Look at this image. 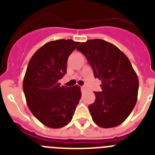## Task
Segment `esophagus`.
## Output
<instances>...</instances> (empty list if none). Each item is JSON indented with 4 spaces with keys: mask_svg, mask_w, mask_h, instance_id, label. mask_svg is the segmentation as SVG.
<instances>
[{
    "mask_svg": "<svg viewBox=\"0 0 155 155\" xmlns=\"http://www.w3.org/2000/svg\"><path fill=\"white\" fill-rule=\"evenodd\" d=\"M81 90H84V89H85V87H84V86H81Z\"/></svg>",
    "mask_w": 155,
    "mask_h": 155,
    "instance_id": "1",
    "label": "esophagus"
}]
</instances>
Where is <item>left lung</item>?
<instances>
[{
	"label": "left lung",
	"mask_w": 155,
	"mask_h": 155,
	"mask_svg": "<svg viewBox=\"0 0 155 155\" xmlns=\"http://www.w3.org/2000/svg\"><path fill=\"white\" fill-rule=\"evenodd\" d=\"M86 57L94 76L102 81V91L94 92L88 106L93 121L102 128L124 123L137 100L139 81L130 61L118 47L107 41L87 40L77 48Z\"/></svg>",
	"instance_id": "8db88e82"
}]
</instances>
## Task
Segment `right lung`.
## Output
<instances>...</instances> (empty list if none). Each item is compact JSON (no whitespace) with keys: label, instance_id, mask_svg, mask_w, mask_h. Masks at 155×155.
Masks as SVG:
<instances>
[{"label":"right lung","instance_id":"right-lung-1","mask_svg":"<svg viewBox=\"0 0 155 155\" xmlns=\"http://www.w3.org/2000/svg\"><path fill=\"white\" fill-rule=\"evenodd\" d=\"M80 42L72 39L51 41L30 59L23 80L28 109L37 120L50 128H61L72 120L81 96V87L61 86L67 73L68 57Z\"/></svg>","mask_w":155,"mask_h":155}]
</instances>
